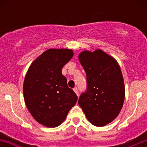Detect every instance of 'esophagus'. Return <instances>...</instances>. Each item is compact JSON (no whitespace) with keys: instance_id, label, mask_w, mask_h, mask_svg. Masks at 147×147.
I'll use <instances>...</instances> for the list:
<instances>
[{"instance_id":"esophagus-1","label":"esophagus","mask_w":147,"mask_h":147,"mask_svg":"<svg viewBox=\"0 0 147 147\" xmlns=\"http://www.w3.org/2000/svg\"><path fill=\"white\" fill-rule=\"evenodd\" d=\"M74 92L76 93V94L79 96V90L77 89V88H75L74 89Z\"/></svg>"}]
</instances>
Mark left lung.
Returning a JSON list of instances; mask_svg holds the SVG:
<instances>
[{
  "label": "left lung",
  "mask_w": 147,
  "mask_h": 147,
  "mask_svg": "<svg viewBox=\"0 0 147 147\" xmlns=\"http://www.w3.org/2000/svg\"><path fill=\"white\" fill-rule=\"evenodd\" d=\"M79 59L86 73L87 89L78 104L92 124L103 127L117 117L123 106L125 89L121 68L101 50L85 51Z\"/></svg>",
  "instance_id": "1"
}]
</instances>
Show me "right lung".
I'll list each match as a JSON object with an SVG mask.
<instances>
[{
    "label": "right lung",
    "mask_w": 147,
    "mask_h": 147,
    "mask_svg": "<svg viewBox=\"0 0 147 147\" xmlns=\"http://www.w3.org/2000/svg\"><path fill=\"white\" fill-rule=\"evenodd\" d=\"M73 55L70 49H49L32 62L26 75V105L34 119L45 127L62 124L77 101V96L62 74V68Z\"/></svg>",
    "instance_id": "right-lung-1"
}]
</instances>
